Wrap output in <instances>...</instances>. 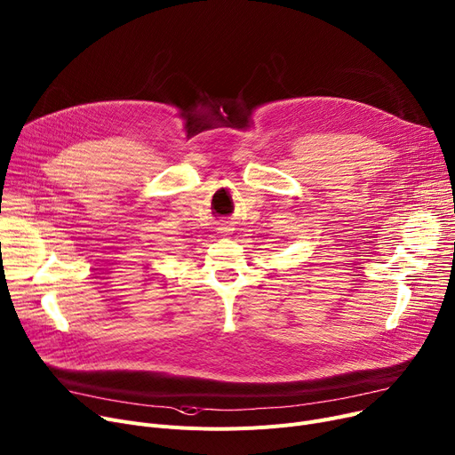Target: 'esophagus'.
Wrapping results in <instances>:
<instances>
[{
  "mask_svg": "<svg viewBox=\"0 0 455 455\" xmlns=\"http://www.w3.org/2000/svg\"><path fill=\"white\" fill-rule=\"evenodd\" d=\"M232 230H234V227H232V223H228V221H223V223L218 227V234H221V235H228Z\"/></svg>",
  "mask_w": 455,
  "mask_h": 455,
  "instance_id": "1",
  "label": "esophagus"
}]
</instances>
